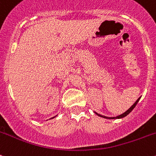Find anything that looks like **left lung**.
<instances>
[{"instance_id":"obj_1","label":"left lung","mask_w":156,"mask_h":156,"mask_svg":"<svg viewBox=\"0 0 156 156\" xmlns=\"http://www.w3.org/2000/svg\"><path fill=\"white\" fill-rule=\"evenodd\" d=\"M140 98H141V97H140V98H138V99H137V101H136V102H135V103H134V104H133L132 106H131V107H130V108H129L128 110H127V111H125V112H124V113H122V115H119V116H116V117H107V116H104V115H100V114L96 113V112H94V113H95L96 115H98V116H99V117L104 118V119H122V118L126 117V115H129V114L131 113V111H133V109L135 108V106H136V105H137V103H138V102H139V101H140Z\"/></svg>"}]
</instances>
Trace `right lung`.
<instances>
[{"instance_id":"right-lung-1","label":"right lung","mask_w":156,"mask_h":156,"mask_svg":"<svg viewBox=\"0 0 156 156\" xmlns=\"http://www.w3.org/2000/svg\"><path fill=\"white\" fill-rule=\"evenodd\" d=\"M56 116H57V115H56ZM56 116H54V117H53V118H51V119H54V118H55V117H56Z\"/></svg>"}]
</instances>
